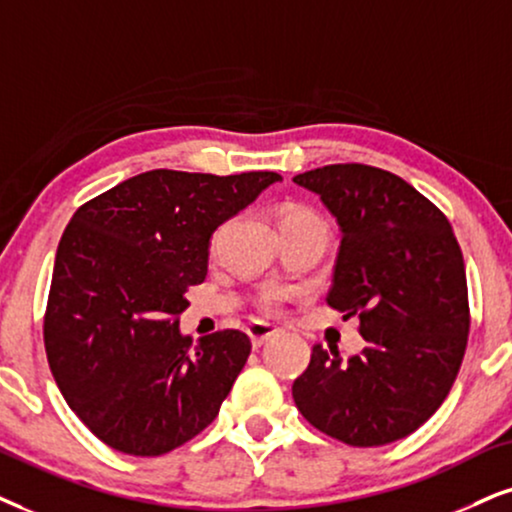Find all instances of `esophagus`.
Instances as JSON below:
<instances>
[{
  "mask_svg": "<svg viewBox=\"0 0 512 512\" xmlns=\"http://www.w3.org/2000/svg\"><path fill=\"white\" fill-rule=\"evenodd\" d=\"M278 333H281V331H278V326H274V323H267V321H252L248 326V335H250L252 345H255V347L264 345V342L271 340Z\"/></svg>",
  "mask_w": 512,
  "mask_h": 512,
  "instance_id": "esophagus-1",
  "label": "esophagus"
}]
</instances>
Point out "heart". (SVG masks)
Returning a JSON list of instances; mask_svg holds the SVG:
<instances>
[{
  "label": "heart",
  "instance_id": "heart-1",
  "mask_svg": "<svg viewBox=\"0 0 512 512\" xmlns=\"http://www.w3.org/2000/svg\"><path fill=\"white\" fill-rule=\"evenodd\" d=\"M307 222H321V219L316 217L312 210L304 208V205H297V203H283L281 208H278V226L307 224ZM281 302H283L281 290H264L260 297V304H262L264 312H276L278 304Z\"/></svg>",
  "mask_w": 512,
  "mask_h": 512
}]
</instances>
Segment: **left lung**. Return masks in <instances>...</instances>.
<instances>
[{"instance_id":"left-lung-1","label":"left lung","mask_w":512,"mask_h":512,"mask_svg":"<svg viewBox=\"0 0 512 512\" xmlns=\"http://www.w3.org/2000/svg\"><path fill=\"white\" fill-rule=\"evenodd\" d=\"M293 181L338 219L342 241L326 302L359 316L366 347L340 359L314 345L293 383L316 430L349 446L409 437L454 385L470 331L463 252L444 212L397 174L316 167Z\"/></svg>"}]
</instances>
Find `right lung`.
<instances>
[{
  "label": "right lung",
  "instance_id": "obj_1",
  "mask_svg": "<svg viewBox=\"0 0 512 512\" xmlns=\"http://www.w3.org/2000/svg\"><path fill=\"white\" fill-rule=\"evenodd\" d=\"M276 172L151 170L84 203L56 250L44 345L75 416L115 451L163 456L217 418L250 338L179 333L210 238Z\"/></svg>",
  "mask_w": 512,
  "mask_h": 512
}]
</instances>
